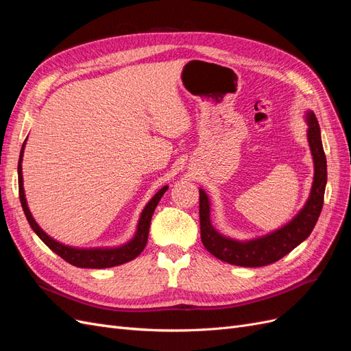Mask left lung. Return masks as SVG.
I'll use <instances>...</instances> for the list:
<instances>
[{
  "label": "left lung",
  "mask_w": 351,
  "mask_h": 351,
  "mask_svg": "<svg viewBox=\"0 0 351 351\" xmlns=\"http://www.w3.org/2000/svg\"><path fill=\"white\" fill-rule=\"evenodd\" d=\"M307 142L313 158V183L311 195L295 217L278 230L250 240H236L221 234L210 222V200L204 189H199L200 239L215 258L237 267L258 268L280 261L311 236L324 206L326 186V158L321 139V129L313 111L306 112Z\"/></svg>",
  "instance_id": "1"
}]
</instances>
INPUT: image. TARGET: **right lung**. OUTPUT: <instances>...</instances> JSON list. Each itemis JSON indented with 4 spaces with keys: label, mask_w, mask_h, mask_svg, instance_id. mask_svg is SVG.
<instances>
[{
    "label": "right lung",
    "mask_w": 351,
    "mask_h": 351,
    "mask_svg": "<svg viewBox=\"0 0 351 351\" xmlns=\"http://www.w3.org/2000/svg\"><path fill=\"white\" fill-rule=\"evenodd\" d=\"M26 141L22 146V151H20L19 167H17L19 196H20V202H22V208H23V212H25L29 226L32 227V230L36 232V236L42 241H44L52 252L57 253L60 258H62L66 262L74 265V267H77V268H93V269L111 268V267H117V265H123L125 262H130L134 258L139 256V254L143 252L146 243H147V234H149V226H151L154 210H155L156 205L159 204V200H161L162 195L167 192L168 186H164L162 189H159L158 192L154 195V197L149 202H147L146 206L142 210L139 222H137V228H136L134 236L130 241H127V243L121 244V246H115V247L80 249V247L67 246V244L60 243L52 237H49L47 232L38 226V222L35 221L34 217H32L30 210H29L27 200H26V196H25L23 174H22V161H23V152H25Z\"/></svg>",
    "instance_id": "right-lung-1"
}]
</instances>
